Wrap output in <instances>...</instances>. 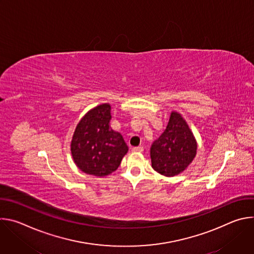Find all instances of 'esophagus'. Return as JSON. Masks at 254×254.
Returning <instances> with one entry per match:
<instances>
[{"label": "esophagus", "mask_w": 254, "mask_h": 254, "mask_svg": "<svg viewBox=\"0 0 254 254\" xmlns=\"http://www.w3.org/2000/svg\"><path fill=\"white\" fill-rule=\"evenodd\" d=\"M142 151H143V148H142V147H134V148H132V152L141 153Z\"/></svg>", "instance_id": "obj_1"}]
</instances>
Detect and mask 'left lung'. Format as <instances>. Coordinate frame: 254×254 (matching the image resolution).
Listing matches in <instances>:
<instances>
[{"label": "left lung", "instance_id": "obj_1", "mask_svg": "<svg viewBox=\"0 0 254 254\" xmlns=\"http://www.w3.org/2000/svg\"><path fill=\"white\" fill-rule=\"evenodd\" d=\"M197 144L185 120L173 112L164 132L151 146L152 167L173 177L183 172L196 156Z\"/></svg>", "mask_w": 254, "mask_h": 254}]
</instances>
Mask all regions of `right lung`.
<instances>
[{
  "label": "right lung",
  "mask_w": 254,
  "mask_h": 254,
  "mask_svg": "<svg viewBox=\"0 0 254 254\" xmlns=\"http://www.w3.org/2000/svg\"><path fill=\"white\" fill-rule=\"evenodd\" d=\"M112 107L103 103L79 122L71 141V154L84 173L104 177L116 171L127 153L123 135L110 127Z\"/></svg>",
  "instance_id": "right-lung-1"
}]
</instances>
